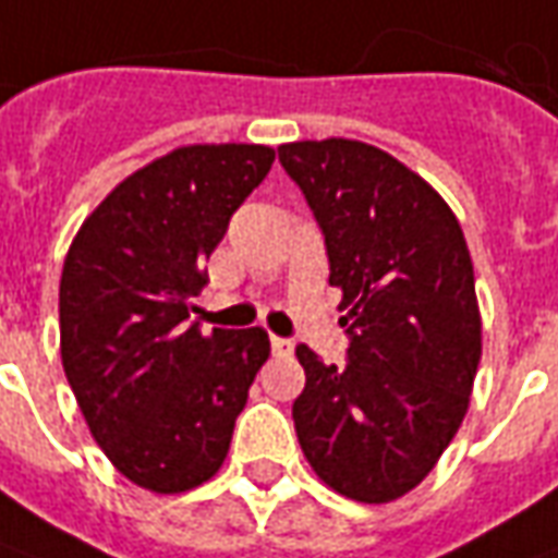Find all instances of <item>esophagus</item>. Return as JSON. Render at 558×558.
Segmentation results:
<instances>
[{
  "label": "esophagus",
  "mask_w": 558,
  "mask_h": 558,
  "mask_svg": "<svg viewBox=\"0 0 558 558\" xmlns=\"http://www.w3.org/2000/svg\"><path fill=\"white\" fill-rule=\"evenodd\" d=\"M271 353H275V356H290L292 353L290 338H278V335H271Z\"/></svg>",
  "instance_id": "1"
}]
</instances>
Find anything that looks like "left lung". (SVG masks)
I'll use <instances>...</instances> for the list:
<instances>
[{
    "label": "left lung",
    "instance_id": "8db88e82",
    "mask_svg": "<svg viewBox=\"0 0 558 558\" xmlns=\"http://www.w3.org/2000/svg\"><path fill=\"white\" fill-rule=\"evenodd\" d=\"M278 157L326 239L350 338L341 368L295 347V435L326 486L384 505L435 469L469 411L481 362L469 244L450 205L372 144L292 142Z\"/></svg>",
    "mask_w": 558,
    "mask_h": 558
}]
</instances>
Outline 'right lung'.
I'll return each instance as SVG.
<instances>
[{"mask_svg":"<svg viewBox=\"0 0 558 558\" xmlns=\"http://www.w3.org/2000/svg\"><path fill=\"white\" fill-rule=\"evenodd\" d=\"M266 144H190L154 159L77 229L60 280V353L105 456L150 493L223 465L268 335L202 332L196 299L232 214L266 181Z\"/></svg>","mask_w":558,"mask_h":558,"instance_id":"1","label":"right lung"}]
</instances>
